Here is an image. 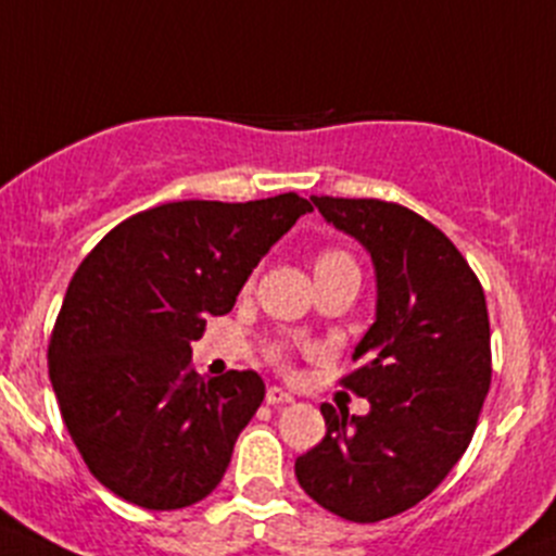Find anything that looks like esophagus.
Segmentation results:
<instances>
[{
  "label": "esophagus",
  "mask_w": 556,
  "mask_h": 556,
  "mask_svg": "<svg viewBox=\"0 0 556 556\" xmlns=\"http://www.w3.org/2000/svg\"><path fill=\"white\" fill-rule=\"evenodd\" d=\"M266 402L271 404V407H282V404L293 402V396H290V393L285 391V388L271 386V388H268V391H266Z\"/></svg>",
  "instance_id": "obj_1"
}]
</instances>
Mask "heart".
<instances>
[{
    "label": "heart",
    "instance_id": "heart-1",
    "mask_svg": "<svg viewBox=\"0 0 556 556\" xmlns=\"http://www.w3.org/2000/svg\"><path fill=\"white\" fill-rule=\"evenodd\" d=\"M326 266H353V261H350V257L344 255V252L326 250L320 257H317L315 268H326Z\"/></svg>",
    "mask_w": 556,
    "mask_h": 556
}]
</instances>
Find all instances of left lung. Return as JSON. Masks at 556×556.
Masks as SVG:
<instances>
[{
    "instance_id": "obj_1",
    "label": "left lung",
    "mask_w": 556,
    "mask_h": 556,
    "mask_svg": "<svg viewBox=\"0 0 556 556\" xmlns=\"http://www.w3.org/2000/svg\"><path fill=\"white\" fill-rule=\"evenodd\" d=\"M309 201L369 252L377 304L342 380L369 413L320 404L326 438L295 459V478L331 514L382 521L432 494L470 445L492 382L486 299L448 236L409 208Z\"/></svg>"
}]
</instances>
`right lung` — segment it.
<instances>
[{
    "label": "right lung",
    "instance_id": "right-lung-1",
    "mask_svg": "<svg viewBox=\"0 0 556 556\" xmlns=\"http://www.w3.org/2000/svg\"><path fill=\"white\" fill-rule=\"evenodd\" d=\"M306 212L295 192L165 203L116 225L73 274L48 371L75 448L116 497L176 510L223 481L266 386L252 369L203 380L190 342Z\"/></svg>",
    "mask_w": 556,
    "mask_h": 556
}]
</instances>
